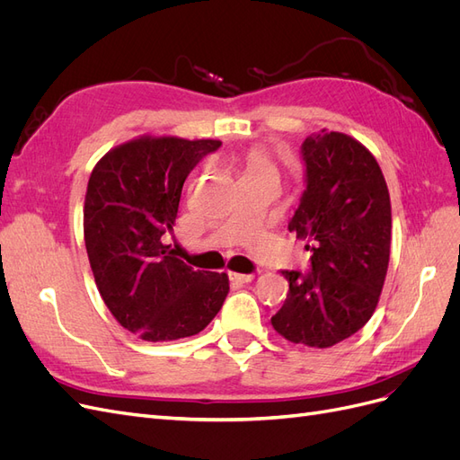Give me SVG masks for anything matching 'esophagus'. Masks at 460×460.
I'll return each instance as SVG.
<instances>
[{"mask_svg":"<svg viewBox=\"0 0 460 460\" xmlns=\"http://www.w3.org/2000/svg\"><path fill=\"white\" fill-rule=\"evenodd\" d=\"M255 278V274H240V272H230V280L232 282H242V284H247L252 282Z\"/></svg>","mask_w":460,"mask_h":460,"instance_id":"1","label":"esophagus"}]
</instances>
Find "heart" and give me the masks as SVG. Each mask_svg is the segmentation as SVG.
Here are the masks:
<instances>
[{"mask_svg": "<svg viewBox=\"0 0 460 460\" xmlns=\"http://www.w3.org/2000/svg\"><path fill=\"white\" fill-rule=\"evenodd\" d=\"M264 171H274V163L267 149L262 147H252L247 151V155L243 159V176H252L259 174Z\"/></svg>", "mask_w": 460, "mask_h": 460, "instance_id": "1", "label": "heart"}]
</instances>
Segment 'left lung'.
<instances>
[{"instance_id": "8db88e82", "label": "left lung", "mask_w": 460, "mask_h": 460, "mask_svg": "<svg viewBox=\"0 0 460 460\" xmlns=\"http://www.w3.org/2000/svg\"><path fill=\"white\" fill-rule=\"evenodd\" d=\"M307 190L288 230L313 252L311 272L282 270L288 297L272 328L326 349L363 328L378 307L392 245V203L378 161L355 137L323 128L301 147Z\"/></svg>"}]
</instances>
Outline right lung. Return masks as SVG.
I'll list each match as a JSON object with an SVG mask.
<instances>
[{
	"mask_svg": "<svg viewBox=\"0 0 460 460\" xmlns=\"http://www.w3.org/2000/svg\"><path fill=\"white\" fill-rule=\"evenodd\" d=\"M220 140L144 134L95 163L84 199V242L100 296L144 341L199 333L228 296V274L193 270L174 255L182 186Z\"/></svg>",
	"mask_w": 460,
	"mask_h": 460,
	"instance_id": "obj_1",
	"label": "right lung"
}]
</instances>
